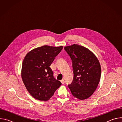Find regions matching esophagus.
<instances>
[{"instance_id": "obj_1", "label": "esophagus", "mask_w": 122, "mask_h": 122, "mask_svg": "<svg viewBox=\"0 0 122 122\" xmlns=\"http://www.w3.org/2000/svg\"><path fill=\"white\" fill-rule=\"evenodd\" d=\"M61 83H62V84H64V83H65V81H64V79L62 80L61 81Z\"/></svg>"}]
</instances>
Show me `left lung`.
Masks as SVG:
<instances>
[{
    "label": "left lung",
    "mask_w": 122,
    "mask_h": 122,
    "mask_svg": "<svg viewBox=\"0 0 122 122\" xmlns=\"http://www.w3.org/2000/svg\"><path fill=\"white\" fill-rule=\"evenodd\" d=\"M64 49L71 59L74 73L68 88L75 97L80 100L88 98L96 91L100 81L99 62L90 50L82 46L74 44Z\"/></svg>",
    "instance_id": "obj_1"
}]
</instances>
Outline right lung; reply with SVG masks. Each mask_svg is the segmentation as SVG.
I'll list each match as a JSON object with an SVG mask.
<instances>
[{
  "mask_svg": "<svg viewBox=\"0 0 122 122\" xmlns=\"http://www.w3.org/2000/svg\"><path fill=\"white\" fill-rule=\"evenodd\" d=\"M62 49V46L44 45L32 50L25 57L22 79L28 92L35 99L49 100L61 85L54 78L50 66Z\"/></svg>",
  "mask_w": 122,
  "mask_h": 122,
  "instance_id": "add662e5",
  "label": "right lung"
}]
</instances>
